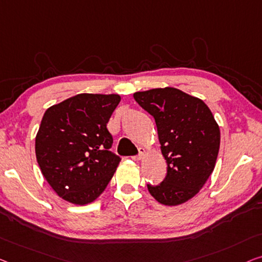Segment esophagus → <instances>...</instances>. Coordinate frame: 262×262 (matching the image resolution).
Instances as JSON below:
<instances>
[{"label":"esophagus","instance_id":"esophagus-1","mask_svg":"<svg viewBox=\"0 0 262 262\" xmlns=\"http://www.w3.org/2000/svg\"><path fill=\"white\" fill-rule=\"evenodd\" d=\"M143 155H144V150L142 149V148H140V149H139V154L132 156V159L135 160V161H138V160H141V159H142Z\"/></svg>","mask_w":262,"mask_h":262}]
</instances>
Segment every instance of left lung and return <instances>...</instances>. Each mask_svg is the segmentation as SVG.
<instances>
[{
	"mask_svg": "<svg viewBox=\"0 0 262 262\" xmlns=\"http://www.w3.org/2000/svg\"><path fill=\"white\" fill-rule=\"evenodd\" d=\"M153 116L167 173L148 190L160 204L180 205L198 194L212 174L220 148V129L204 101L177 88H158L134 94Z\"/></svg>",
	"mask_w": 262,
	"mask_h": 262,
	"instance_id": "left-lung-1",
	"label": "left lung"
}]
</instances>
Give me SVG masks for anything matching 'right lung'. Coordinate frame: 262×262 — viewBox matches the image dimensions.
Segmentation results:
<instances>
[{"instance_id":"obj_1","label":"right lung","mask_w":262,"mask_h":262,"mask_svg":"<svg viewBox=\"0 0 262 262\" xmlns=\"http://www.w3.org/2000/svg\"><path fill=\"white\" fill-rule=\"evenodd\" d=\"M120 100L116 94H79L46 111L35 151L46 180L64 200L89 204L112 180L121 158L111 150L107 123Z\"/></svg>"}]
</instances>
